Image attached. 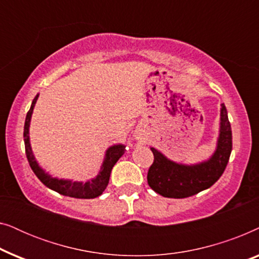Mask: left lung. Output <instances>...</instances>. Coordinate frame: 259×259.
<instances>
[{
  "mask_svg": "<svg viewBox=\"0 0 259 259\" xmlns=\"http://www.w3.org/2000/svg\"><path fill=\"white\" fill-rule=\"evenodd\" d=\"M154 160L147 173V183L155 192L166 198H187L208 189L221 178L232 151V132L224 104L221 108V131L217 150L207 161L182 165L168 160L152 147Z\"/></svg>",
  "mask_w": 259,
  "mask_h": 259,
  "instance_id": "8db88e82",
  "label": "left lung"
}]
</instances>
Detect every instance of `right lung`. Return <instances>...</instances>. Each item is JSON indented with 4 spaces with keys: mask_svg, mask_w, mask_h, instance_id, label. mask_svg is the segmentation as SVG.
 <instances>
[{
    "mask_svg": "<svg viewBox=\"0 0 259 259\" xmlns=\"http://www.w3.org/2000/svg\"><path fill=\"white\" fill-rule=\"evenodd\" d=\"M38 95L34 98L33 102H31L30 109L27 113L26 122H24V131H23V139H24V147H26V155L29 162L31 169L35 173V176L44 183L46 186L49 189L55 191L60 194L67 197L73 198H80V199H92V198H97L102 194L106 187L108 185L109 176H111L113 166L115 162L119 160V158L125 153V146L123 145H114L111 146L106 152V157L104 160V164L101 166L100 172L97 176V178L88 180L86 183H79V182H70V180H63L58 178H52L48 173H46L42 169L38 164L35 160L33 151L30 147L29 141V125L31 114H33L34 106L36 104Z\"/></svg>",
    "mask_w": 259,
    "mask_h": 259,
    "instance_id": "add662e5",
    "label": "right lung"
}]
</instances>
